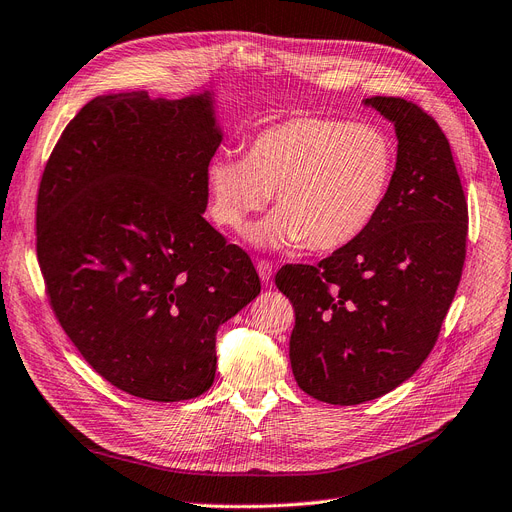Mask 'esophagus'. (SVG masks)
I'll return each instance as SVG.
<instances>
[{"label": "esophagus", "mask_w": 512, "mask_h": 512, "mask_svg": "<svg viewBox=\"0 0 512 512\" xmlns=\"http://www.w3.org/2000/svg\"><path fill=\"white\" fill-rule=\"evenodd\" d=\"M272 272H274V265H272L270 261H265V259H259V261H257V274H259V278H261L263 282H270Z\"/></svg>", "instance_id": "34e87169"}]
</instances>
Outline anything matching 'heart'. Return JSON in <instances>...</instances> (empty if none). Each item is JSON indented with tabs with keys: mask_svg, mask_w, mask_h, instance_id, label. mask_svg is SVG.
<instances>
[{
	"mask_svg": "<svg viewBox=\"0 0 512 512\" xmlns=\"http://www.w3.org/2000/svg\"><path fill=\"white\" fill-rule=\"evenodd\" d=\"M397 152L370 123L293 117L257 131L247 157L221 152L207 167L209 215L238 232L274 194L276 211L253 228L261 247L335 251L362 236L387 203Z\"/></svg>",
	"mask_w": 512,
	"mask_h": 512,
	"instance_id": "1",
	"label": "heart"
}]
</instances>
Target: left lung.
Returning <instances> with one entry per match:
<instances>
[{"label": "left lung", "instance_id": "obj_1", "mask_svg": "<svg viewBox=\"0 0 512 512\" xmlns=\"http://www.w3.org/2000/svg\"><path fill=\"white\" fill-rule=\"evenodd\" d=\"M395 125L397 163L370 228L318 265L286 263L297 385L335 406L393 391L435 347L462 276L469 207L446 133L418 104L366 100Z\"/></svg>", "mask_w": 512, "mask_h": 512}]
</instances>
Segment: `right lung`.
<instances>
[{"instance_id": "1", "label": "right lung", "mask_w": 512, "mask_h": 512, "mask_svg": "<svg viewBox=\"0 0 512 512\" xmlns=\"http://www.w3.org/2000/svg\"><path fill=\"white\" fill-rule=\"evenodd\" d=\"M219 144L209 94H110L79 110L43 169L35 234L52 311L129 395L205 393L217 328L261 291L251 257L203 217Z\"/></svg>"}]
</instances>
